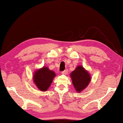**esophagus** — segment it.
<instances>
[{
  "label": "esophagus",
  "instance_id": "esophagus-1",
  "mask_svg": "<svg viewBox=\"0 0 123 123\" xmlns=\"http://www.w3.org/2000/svg\"><path fill=\"white\" fill-rule=\"evenodd\" d=\"M68 70H64V71H62V73L63 74H67L68 73Z\"/></svg>",
  "mask_w": 123,
  "mask_h": 123
}]
</instances>
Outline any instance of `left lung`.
Here are the masks:
<instances>
[{
    "label": "left lung",
    "mask_w": 123,
    "mask_h": 123,
    "mask_svg": "<svg viewBox=\"0 0 123 123\" xmlns=\"http://www.w3.org/2000/svg\"><path fill=\"white\" fill-rule=\"evenodd\" d=\"M73 84L76 92H80L88 86L91 81V76L87 71L81 66H78L71 73Z\"/></svg>",
    "instance_id": "8db88e82"
}]
</instances>
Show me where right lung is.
Wrapping results in <instances>:
<instances>
[{"label":"right lung","mask_w":123,"mask_h":123,"mask_svg":"<svg viewBox=\"0 0 123 123\" xmlns=\"http://www.w3.org/2000/svg\"><path fill=\"white\" fill-rule=\"evenodd\" d=\"M55 76L54 71L48 68L43 67L36 71L33 76V80L38 89L46 91L52 84L53 78Z\"/></svg>","instance_id":"obj_1"}]
</instances>
